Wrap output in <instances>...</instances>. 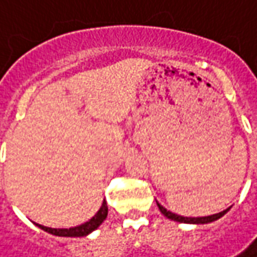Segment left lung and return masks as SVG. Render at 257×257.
<instances>
[{"mask_svg":"<svg viewBox=\"0 0 257 257\" xmlns=\"http://www.w3.org/2000/svg\"><path fill=\"white\" fill-rule=\"evenodd\" d=\"M157 206L160 208V211H161L162 214L165 216L167 218H171L174 221H178V223H188V224H207V223H211V221H216L220 217H223L227 211L230 210L229 208H226V210H223V211H220L217 214H211V216H206V217H183V216H178V214H175V213H171L170 210H167L165 207H162L158 201H157Z\"/></svg>","mask_w":257,"mask_h":257,"instance_id":"obj_1","label":"left lung"}]
</instances>
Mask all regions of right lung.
<instances>
[{
    "label": "right lung",
    "mask_w": 257,
    "mask_h": 257,
    "mask_svg": "<svg viewBox=\"0 0 257 257\" xmlns=\"http://www.w3.org/2000/svg\"><path fill=\"white\" fill-rule=\"evenodd\" d=\"M107 217V204L106 200H103L102 206L99 208V211L96 213L93 217L90 218L89 221H86L80 226H76V227H70V229H51V227H46V226H41L37 224L40 229L54 234V236H62V237H82V236H87L89 233H92L93 230H96Z\"/></svg>",
    "instance_id": "obj_1"
}]
</instances>
